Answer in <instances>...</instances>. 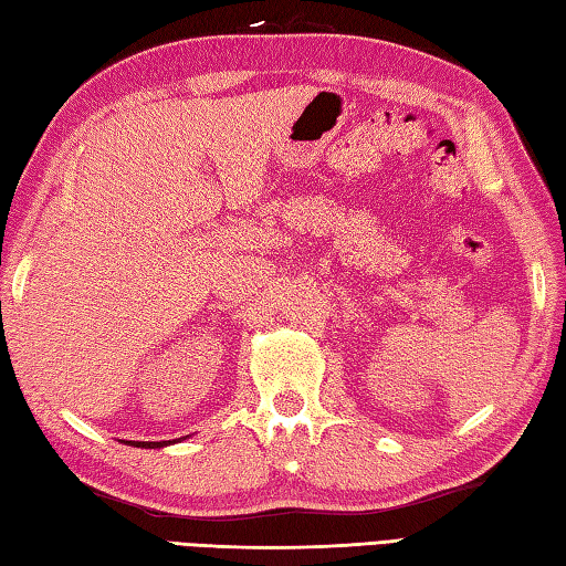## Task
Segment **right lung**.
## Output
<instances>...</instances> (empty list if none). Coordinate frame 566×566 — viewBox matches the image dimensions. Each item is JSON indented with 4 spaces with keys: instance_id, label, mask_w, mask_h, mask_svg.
<instances>
[{
    "instance_id": "1",
    "label": "right lung",
    "mask_w": 566,
    "mask_h": 566,
    "mask_svg": "<svg viewBox=\"0 0 566 566\" xmlns=\"http://www.w3.org/2000/svg\"><path fill=\"white\" fill-rule=\"evenodd\" d=\"M128 444H134V448H165V444H170V440H163V442H136V440H128Z\"/></svg>"
}]
</instances>
